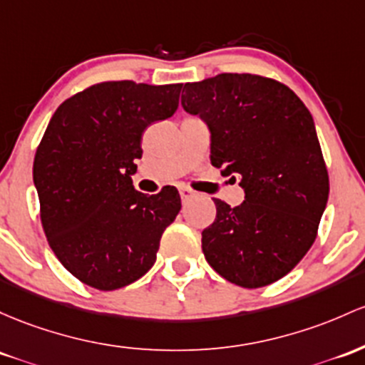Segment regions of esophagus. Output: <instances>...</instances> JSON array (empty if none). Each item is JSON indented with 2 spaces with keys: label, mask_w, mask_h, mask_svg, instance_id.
<instances>
[{
  "label": "esophagus",
  "mask_w": 365,
  "mask_h": 365,
  "mask_svg": "<svg viewBox=\"0 0 365 365\" xmlns=\"http://www.w3.org/2000/svg\"><path fill=\"white\" fill-rule=\"evenodd\" d=\"M194 194H195V192L187 189V187H182V189H180V197H182V201H187V199L194 197Z\"/></svg>",
  "instance_id": "1"
}]
</instances>
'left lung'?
I'll list each match as a JSON object with an SVG mask.
<instances>
[{
  "label": "left lung",
  "mask_w": 365,
  "mask_h": 365,
  "mask_svg": "<svg viewBox=\"0 0 365 365\" xmlns=\"http://www.w3.org/2000/svg\"><path fill=\"white\" fill-rule=\"evenodd\" d=\"M182 107L211 131V163L241 180L239 206L215 199L206 262L235 286L263 287L302 262L317 237L329 175L305 103L258 74L225 72L183 88Z\"/></svg>",
  "instance_id": "1"
}]
</instances>
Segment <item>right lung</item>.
<instances>
[{"label": "right lung", "mask_w": 365, "mask_h": 365, "mask_svg": "<svg viewBox=\"0 0 365 365\" xmlns=\"http://www.w3.org/2000/svg\"><path fill=\"white\" fill-rule=\"evenodd\" d=\"M183 85L103 81L58 106L34 155L39 216L51 251L76 279L100 291L150 270L182 201L175 187L135 190L142 135L178 109Z\"/></svg>", "instance_id": "obj_1"}]
</instances>
